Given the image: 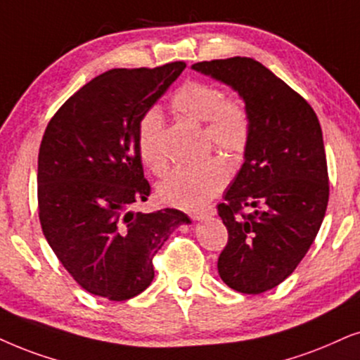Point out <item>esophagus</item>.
<instances>
[{
    "label": "esophagus",
    "instance_id": "1",
    "mask_svg": "<svg viewBox=\"0 0 360 360\" xmlns=\"http://www.w3.org/2000/svg\"><path fill=\"white\" fill-rule=\"evenodd\" d=\"M214 214H216V209H214V207H206V209H202V211L191 212V217H193L194 221H201V219H204V217L214 216Z\"/></svg>",
    "mask_w": 360,
    "mask_h": 360
}]
</instances>
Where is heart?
I'll return each instance as SVG.
<instances>
[{
  "label": "heart",
  "instance_id": "1",
  "mask_svg": "<svg viewBox=\"0 0 360 360\" xmlns=\"http://www.w3.org/2000/svg\"><path fill=\"white\" fill-rule=\"evenodd\" d=\"M172 109L186 120L204 124L207 146L221 149L238 158L245 151L251 136V121L245 108L236 99H226L217 86L189 81L172 96ZM165 117L158 108L144 112L138 126V153L141 161L153 174L162 176L167 169V158L162 149ZM229 179V171L217 158H209L194 166H179L158 186L161 201L188 209L202 207L212 201Z\"/></svg>",
  "mask_w": 360,
  "mask_h": 360
}]
</instances>
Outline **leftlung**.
Returning <instances> with one entry per match:
<instances>
[{
  "label": "left lung",
  "mask_w": 360,
  "mask_h": 360,
  "mask_svg": "<svg viewBox=\"0 0 360 360\" xmlns=\"http://www.w3.org/2000/svg\"><path fill=\"white\" fill-rule=\"evenodd\" d=\"M193 70L231 86L245 103L251 136L244 165L217 206L229 234L217 271L238 292H266L292 274L326 216L329 176L319 120L301 94L252 58L212 59Z\"/></svg>",
  "instance_id": "obj_1"
}]
</instances>
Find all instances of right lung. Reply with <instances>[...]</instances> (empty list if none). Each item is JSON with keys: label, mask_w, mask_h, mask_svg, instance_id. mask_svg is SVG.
<instances>
[{"label": "right lung", "mask_w": 360, "mask_h": 360, "mask_svg": "<svg viewBox=\"0 0 360 360\" xmlns=\"http://www.w3.org/2000/svg\"><path fill=\"white\" fill-rule=\"evenodd\" d=\"M184 68L176 61L103 72L58 109L41 141L44 238L81 288L109 301L143 292L154 279V254L191 222L177 209H129L151 193L138 153L139 121Z\"/></svg>", "instance_id": "1"}]
</instances>
